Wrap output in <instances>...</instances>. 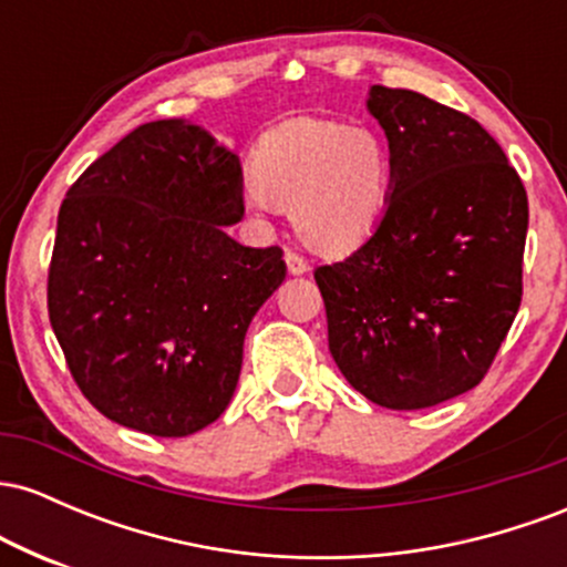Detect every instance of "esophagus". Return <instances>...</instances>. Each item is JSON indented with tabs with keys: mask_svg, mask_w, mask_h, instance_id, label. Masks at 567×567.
Returning <instances> with one entry per match:
<instances>
[{
	"mask_svg": "<svg viewBox=\"0 0 567 567\" xmlns=\"http://www.w3.org/2000/svg\"><path fill=\"white\" fill-rule=\"evenodd\" d=\"M285 264H288L290 275H306V271H309V261H306L301 252L290 250V247L285 250Z\"/></svg>",
	"mask_w": 567,
	"mask_h": 567,
	"instance_id": "1",
	"label": "esophagus"
}]
</instances>
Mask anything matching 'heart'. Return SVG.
<instances>
[{"instance_id": "heart-1", "label": "heart", "mask_w": 567, "mask_h": 567, "mask_svg": "<svg viewBox=\"0 0 567 567\" xmlns=\"http://www.w3.org/2000/svg\"><path fill=\"white\" fill-rule=\"evenodd\" d=\"M250 207H292L315 250L341 256L379 229L392 197V154L379 133L298 116L271 127L250 157Z\"/></svg>"}]
</instances>
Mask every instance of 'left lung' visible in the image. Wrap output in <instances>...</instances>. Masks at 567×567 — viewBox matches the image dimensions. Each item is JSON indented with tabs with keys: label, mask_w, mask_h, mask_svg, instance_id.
Segmentation results:
<instances>
[{
	"label": "left lung",
	"mask_w": 567,
	"mask_h": 567,
	"mask_svg": "<svg viewBox=\"0 0 567 567\" xmlns=\"http://www.w3.org/2000/svg\"><path fill=\"white\" fill-rule=\"evenodd\" d=\"M392 154L379 229L315 269L338 370L370 402L421 410L485 379L523 301L528 194L493 135L413 90L373 84Z\"/></svg>",
	"instance_id": "left-lung-1"
}]
</instances>
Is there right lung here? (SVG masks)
I'll return each mask as SVG.
<instances>
[{"instance_id":"add662e5","label":"right lung","mask_w":567,"mask_h":567,"mask_svg":"<svg viewBox=\"0 0 567 567\" xmlns=\"http://www.w3.org/2000/svg\"><path fill=\"white\" fill-rule=\"evenodd\" d=\"M243 167L181 120L135 127L71 184L48 311L90 405L186 437L229 405L247 324L285 279L282 247H245Z\"/></svg>"}]
</instances>
